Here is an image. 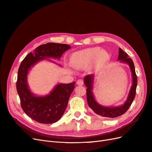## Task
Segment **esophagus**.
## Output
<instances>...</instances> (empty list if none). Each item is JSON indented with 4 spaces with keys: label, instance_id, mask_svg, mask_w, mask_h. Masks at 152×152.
<instances>
[{
    "label": "esophagus",
    "instance_id": "obj_1",
    "mask_svg": "<svg viewBox=\"0 0 152 152\" xmlns=\"http://www.w3.org/2000/svg\"><path fill=\"white\" fill-rule=\"evenodd\" d=\"M77 84L79 85V86H82V85L84 84V81L82 80V79L77 80Z\"/></svg>",
    "mask_w": 152,
    "mask_h": 152
}]
</instances>
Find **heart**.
<instances>
[{
    "mask_svg": "<svg viewBox=\"0 0 152 152\" xmlns=\"http://www.w3.org/2000/svg\"><path fill=\"white\" fill-rule=\"evenodd\" d=\"M107 54L99 48L86 49L72 55V63L76 68L81 69L89 66L94 63H102L107 59Z\"/></svg>",
    "mask_w": 152,
    "mask_h": 152,
    "instance_id": "obj_1",
    "label": "heart"
}]
</instances>
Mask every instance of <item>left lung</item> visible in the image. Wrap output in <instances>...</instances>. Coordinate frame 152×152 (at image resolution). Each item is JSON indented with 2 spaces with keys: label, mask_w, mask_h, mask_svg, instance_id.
<instances>
[{
  "label": "left lung",
  "mask_w": 152,
  "mask_h": 152,
  "mask_svg": "<svg viewBox=\"0 0 152 152\" xmlns=\"http://www.w3.org/2000/svg\"><path fill=\"white\" fill-rule=\"evenodd\" d=\"M118 61L120 62L125 63L129 65L131 69L132 77V84L131 87V89L129 93L126 102L124 104L118 107H103L99 104L94 99V95L92 90H93V84L94 81L93 75H87L84 77V84L87 87L86 95L87 101L89 108H91L96 113L104 117L115 118L118 116H121L124 113H125L127 110L129 108L131 104H132L133 100H134L136 95V91L137 83V76L135 72V68L134 63H133L132 59L128 58V55L121 49L119 48Z\"/></svg>",
  "instance_id": "8db88e82"
}]
</instances>
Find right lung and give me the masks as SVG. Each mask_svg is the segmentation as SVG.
<instances>
[{
  "mask_svg": "<svg viewBox=\"0 0 152 152\" xmlns=\"http://www.w3.org/2000/svg\"><path fill=\"white\" fill-rule=\"evenodd\" d=\"M65 44L47 43L37 48L33 53L26 55L18 69L16 89L21 106L25 113L34 121L41 124H53L61 118L66 108L69 98L75 87V82L59 84L50 94L44 96H35L30 91L27 75L30 68L43 59L51 58L59 59L62 54L70 49Z\"/></svg>",
  "mask_w": 152,
  "mask_h": 152,
  "instance_id": "add662e5",
  "label": "right lung"
}]
</instances>
